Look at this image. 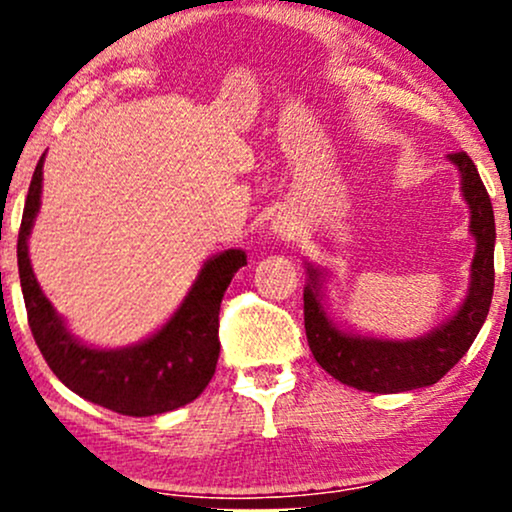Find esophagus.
I'll use <instances>...</instances> for the list:
<instances>
[{
  "instance_id": "esophagus-1",
  "label": "esophagus",
  "mask_w": 512,
  "mask_h": 512,
  "mask_svg": "<svg viewBox=\"0 0 512 512\" xmlns=\"http://www.w3.org/2000/svg\"><path fill=\"white\" fill-rule=\"evenodd\" d=\"M272 231L276 233V236H291L293 233V223H286V221H274L272 223Z\"/></svg>"
}]
</instances>
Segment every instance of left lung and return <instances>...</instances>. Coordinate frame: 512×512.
<instances>
[{
  "label": "left lung",
  "mask_w": 512,
  "mask_h": 512,
  "mask_svg": "<svg viewBox=\"0 0 512 512\" xmlns=\"http://www.w3.org/2000/svg\"><path fill=\"white\" fill-rule=\"evenodd\" d=\"M448 158L460 170L462 197L472 214L469 233L477 240L467 296L448 322L416 339H378L346 332L334 325L322 305L320 289L325 276L320 269L308 267V286L303 291L305 334L315 361L339 383L378 395L438 383L467 354L489 315L493 296V245H496L491 199L472 158L464 151Z\"/></svg>",
  "instance_id": "left-lung-1"
}]
</instances>
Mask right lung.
<instances>
[{
    "instance_id": "1",
    "label": "right lung",
    "mask_w": 512,
    "mask_h": 512,
    "mask_svg": "<svg viewBox=\"0 0 512 512\" xmlns=\"http://www.w3.org/2000/svg\"><path fill=\"white\" fill-rule=\"evenodd\" d=\"M43 158L35 166L19 245V276L28 325L40 354L69 390L125 416H154L185 407L209 385L219 361V310L233 274L245 267L243 250H226L204 262L202 272L173 317L144 342L125 349H96L69 334L35 279L28 236L40 209Z\"/></svg>"
}]
</instances>
